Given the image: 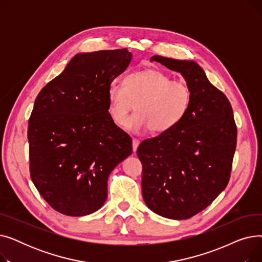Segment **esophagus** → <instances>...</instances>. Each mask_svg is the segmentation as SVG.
Here are the masks:
<instances>
[{
	"label": "esophagus",
	"instance_id": "obj_1",
	"mask_svg": "<svg viewBox=\"0 0 262 262\" xmlns=\"http://www.w3.org/2000/svg\"><path fill=\"white\" fill-rule=\"evenodd\" d=\"M139 144H140V141L138 139H136V138L133 139V150H134V153L137 152V148H138Z\"/></svg>",
	"mask_w": 262,
	"mask_h": 262
}]
</instances>
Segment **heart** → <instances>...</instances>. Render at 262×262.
I'll return each mask as SVG.
<instances>
[{
    "label": "heart",
    "instance_id": "b5f03b06",
    "mask_svg": "<svg viewBox=\"0 0 262 262\" xmlns=\"http://www.w3.org/2000/svg\"><path fill=\"white\" fill-rule=\"evenodd\" d=\"M191 99V89L185 81L171 79L157 69H146L128 74L123 84L110 82L107 110L110 119L122 125L136 103L137 113L126 121L129 130L149 127L153 133H166L184 119Z\"/></svg>",
    "mask_w": 262,
    "mask_h": 262
}]
</instances>
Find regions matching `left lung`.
I'll return each mask as SVG.
<instances>
[{
  "label": "left lung",
  "mask_w": 262,
  "mask_h": 262,
  "mask_svg": "<svg viewBox=\"0 0 262 262\" xmlns=\"http://www.w3.org/2000/svg\"><path fill=\"white\" fill-rule=\"evenodd\" d=\"M157 61L181 73L192 92L184 119L172 129L143 140L142 195L155 213L186 220L204 210L226 188L237 145V126L226 95L208 80L193 60L155 55Z\"/></svg>",
  "instance_id": "1"
}]
</instances>
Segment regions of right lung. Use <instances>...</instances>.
I'll use <instances>...</instances> for the list:
<instances>
[{
  "label": "right lung",
  "instance_id": "add662e5",
  "mask_svg": "<svg viewBox=\"0 0 262 262\" xmlns=\"http://www.w3.org/2000/svg\"><path fill=\"white\" fill-rule=\"evenodd\" d=\"M127 49L79 53L42 88L29 121L31 178L56 211L81 216L107 199L112 171L133 152L107 110V88L130 63Z\"/></svg>",
  "mask_w": 262,
  "mask_h": 262
}]
</instances>
